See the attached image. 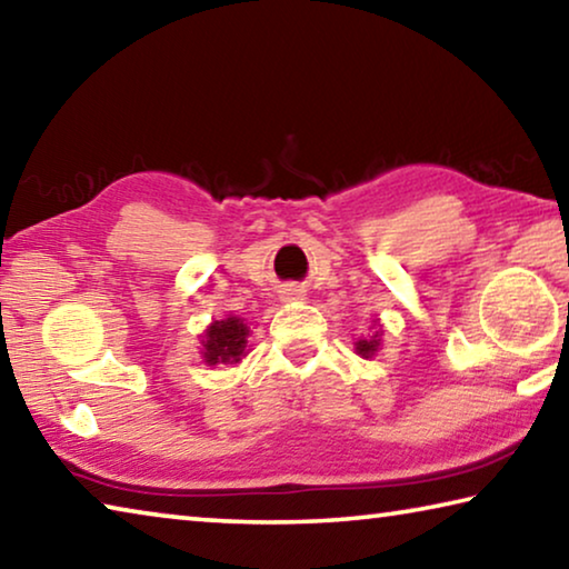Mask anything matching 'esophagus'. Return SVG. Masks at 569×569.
I'll return each instance as SVG.
<instances>
[{
  "label": "esophagus",
  "mask_w": 569,
  "mask_h": 569,
  "mask_svg": "<svg viewBox=\"0 0 569 569\" xmlns=\"http://www.w3.org/2000/svg\"><path fill=\"white\" fill-rule=\"evenodd\" d=\"M303 296H306V291H303V288H298V286H288L286 291H283L286 301H301Z\"/></svg>",
  "instance_id": "34e87169"
}]
</instances>
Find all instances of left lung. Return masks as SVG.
<instances>
[{
	"label": "left lung",
	"instance_id": "1",
	"mask_svg": "<svg viewBox=\"0 0 569 569\" xmlns=\"http://www.w3.org/2000/svg\"><path fill=\"white\" fill-rule=\"evenodd\" d=\"M353 346H356V353L363 356V359H371L381 346V331H377L373 336H366V339H359Z\"/></svg>",
	"mask_w": 569,
	"mask_h": 569
}]
</instances>
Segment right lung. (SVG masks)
<instances>
[{
  "instance_id": "obj_1",
  "label": "right lung",
  "mask_w": 569,
  "mask_h": 569,
  "mask_svg": "<svg viewBox=\"0 0 569 569\" xmlns=\"http://www.w3.org/2000/svg\"><path fill=\"white\" fill-rule=\"evenodd\" d=\"M248 326L238 316L213 321L203 333V361L208 366L238 363L246 356Z\"/></svg>"
}]
</instances>
